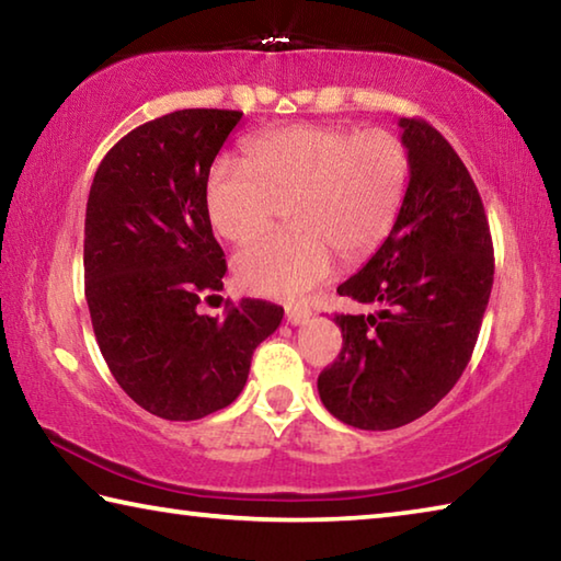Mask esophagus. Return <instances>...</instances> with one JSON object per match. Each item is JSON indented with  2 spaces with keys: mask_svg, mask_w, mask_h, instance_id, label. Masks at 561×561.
Here are the masks:
<instances>
[{
  "mask_svg": "<svg viewBox=\"0 0 561 561\" xmlns=\"http://www.w3.org/2000/svg\"><path fill=\"white\" fill-rule=\"evenodd\" d=\"M284 317H287V324L299 327V324H304V321L311 317V309L299 307V304H297V307H287V311H284Z\"/></svg>",
  "mask_w": 561,
  "mask_h": 561,
  "instance_id": "obj_1",
  "label": "esophagus"
}]
</instances>
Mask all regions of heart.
<instances>
[{
  "label": "heart",
  "mask_w": 561,
  "mask_h": 561,
  "mask_svg": "<svg viewBox=\"0 0 561 561\" xmlns=\"http://www.w3.org/2000/svg\"><path fill=\"white\" fill-rule=\"evenodd\" d=\"M244 165L217 163L205 187L215 232L247 242L287 203L291 227L247 244L234 257L244 291L297 299L324 282L341 260L356 262L381 244L401 215L411 160L388 128L351 130L334 123H294L242 146Z\"/></svg>",
  "instance_id": "heart-1"
}]
</instances>
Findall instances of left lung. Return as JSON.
Returning a JSON list of instances; mask_svg holds the SVG:
<instances>
[{
	"instance_id": "1",
	"label": "left lung",
	"mask_w": 561,
	"mask_h": 561,
	"mask_svg": "<svg viewBox=\"0 0 561 561\" xmlns=\"http://www.w3.org/2000/svg\"><path fill=\"white\" fill-rule=\"evenodd\" d=\"M411 160L391 234L336 289L374 314H336L344 346L319 374L327 411L391 431L458 383L485 317L495 257L485 207L453 146L423 118L398 121Z\"/></svg>"
}]
</instances>
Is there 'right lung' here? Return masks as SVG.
Masks as SVG:
<instances>
[{"label":"right lung","instance_id":"obj_1","mask_svg":"<svg viewBox=\"0 0 561 561\" xmlns=\"http://www.w3.org/2000/svg\"><path fill=\"white\" fill-rule=\"evenodd\" d=\"M240 111L185 108L133 128L93 175L83 279L113 378L165 421H197L242 393L252 354L282 324L262 299L197 314L222 289L225 252L205 207L210 165Z\"/></svg>","mask_w":561,"mask_h":561}]
</instances>
